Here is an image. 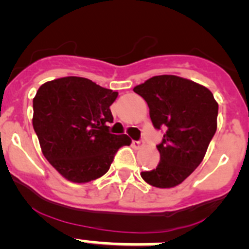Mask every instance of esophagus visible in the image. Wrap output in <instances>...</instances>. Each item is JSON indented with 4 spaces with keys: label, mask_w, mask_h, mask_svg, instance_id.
Wrapping results in <instances>:
<instances>
[{
    "label": "esophagus",
    "mask_w": 249,
    "mask_h": 249,
    "mask_svg": "<svg viewBox=\"0 0 249 249\" xmlns=\"http://www.w3.org/2000/svg\"><path fill=\"white\" fill-rule=\"evenodd\" d=\"M132 144L135 149H139V147H142V145H144V142H142V140H133Z\"/></svg>",
    "instance_id": "esophagus-1"
}]
</instances>
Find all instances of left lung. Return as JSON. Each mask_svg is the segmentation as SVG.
Here are the masks:
<instances>
[{
	"mask_svg": "<svg viewBox=\"0 0 249 249\" xmlns=\"http://www.w3.org/2000/svg\"><path fill=\"white\" fill-rule=\"evenodd\" d=\"M133 90L149 105L154 127L163 132L159 164L140 176L156 188H173L202 162L215 134L218 104L207 88L174 75L155 76Z\"/></svg>",
	"mask_w": 249,
	"mask_h": 249,
	"instance_id": "obj_1",
	"label": "left lung"
}]
</instances>
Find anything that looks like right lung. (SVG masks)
Listing matches in <instances>:
<instances>
[{
    "label": "right lung",
    "instance_id": "obj_1",
    "mask_svg": "<svg viewBox=\"0 0 249 249\" xmlns=\"http://www.w3.org/2000/svg\"><path fill=\"white\" fill-rule=\"evenodd\" d=\"M119 93L88 78L49 81L34 98L33 124L47 161L68 180L87 183L109 171L120 147L132 140L110 133Z\"/></svg>",
    "mask_w": 249,
    "mask_h": 249
}]
</instances>
